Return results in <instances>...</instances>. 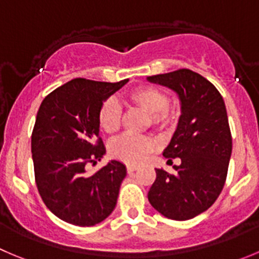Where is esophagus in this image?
<instances>
[{"mask_svg": "<svg viewBox=\"0 0 259 259\" xmlns=\"http://www.w3.org/2000/svg\"><path fill=\"white\" fill-rule=\"evenodd\" d=\"M137 166H135V165H128L127 166V171H128V174H134L135 171L137 170Z\"/></svg>", "mask_w": 259, "mask_h": 259, "instance_id": "obj_1", "label": "esophagus"}]
</instances>
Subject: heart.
Listing matches in <instances>:
<instances>
[{
    "mask_svg": "<svg viewBox=\"0 0 259 259\" xmlns=\"http://www.w3.org/2000/svg\"><path fill=\"white\" fill-rule=\"evenodd\" d=\"M168 95L155 86L144 85L134 89L127 94V103L131 107L149 115L150 124L165 127L173 120V112L168 107ZM100 130L104 134H117L122 123V109L115 100H107L98 114ZM154 150V142L149 137L123 136L110 144L109 152L114 159L130 165H139L146 160Z\"/></svg>",
    "mask_w": 259,
    "mask_h": 259,
    "instance_id": "b5f03b06",
    "label": "heart"
}]
</instances>
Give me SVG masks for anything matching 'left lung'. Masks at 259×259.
I'll list each match as a JSON object with an SVG mask.
<instances>
[{
	"label": "left lung",
	"instance_id": "obj_1",
	"mask_svg": "<svg viewBox=\"0 0 259 259\" xmlns=\"http://www.w3.org/2000/svg\"><path fill=\"white\" fill-rule=\"evenodd\" d=\"M146 80L173 90L181 103L178 125L162 152L181 165L174 174L155 169L149 202L165 218L189 220L208 210L225 184L233 149L225 103L210 81L187 68Z\"/></svg>",
	"mask_w": 259,
	"mask_h": 259
}]
</instances>
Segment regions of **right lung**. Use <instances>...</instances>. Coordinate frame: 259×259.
Segmentation results:
<instances>
[{
    "instance_id": "add662e5",
    "label": "right lung",
    "mask_w": 259,
    "mask_h": 259,
    "mask_svg": "<svg viewBox=\"0 0 259 259\" xmlns=\"http://www.w3.org/2000/svg\"><path fill=\"white\" fill-rule=\"evenodd\" d=\"M128 82L73 78L44 98L31 135L39 194L61 220L77 226L102 223L117 205L127 176L123 162L109 160L94 174L88 162L105 155L98 114L105 100Z\"/></svg>"
}]
</instances>
